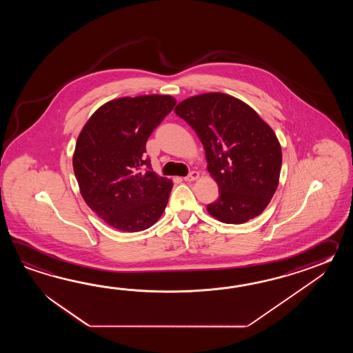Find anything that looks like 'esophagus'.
<instances>
[{
	"mask_svg": "<svg viewBox=\"0 0 353 353\" xmlns=\"http://www.w3.org/2000/svg\"><path fill=\"white\" fill-rule=\"evenodd\" d=\"M199 178V173L198 172H190V173L188 174L187 176L184 178L185 181H194V180L198 179Z\"/></svg>",
	"mask_w": 353,
	"mask_h": 353,
	"instance_id": "34e87169",
	"label": "esophagus"
}]
</instances>
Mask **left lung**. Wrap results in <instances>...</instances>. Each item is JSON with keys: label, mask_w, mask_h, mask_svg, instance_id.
I'll return each mask as SVG.
<instances>
[{"label": "left lung", "mask_w": 353, "mask_h": 353, "mask_svg": "<svg viewBox=\"0 0 353 353\" xmlns=\"http://www.w3.org/2000/svg\"><path fill=\"white\" fill-rule=\"evenodd\" d=\"M202 141L219 196L207 210L218 221L241 225L259 216L279 184L281 148L261 117L237 98L204 93L174 108Z\"/></svg>", "instance_id": "1"}]
</instances>
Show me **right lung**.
Masks as SVG:
<instances>
[{
	"label": "right lung",
	"instance_id": "add662e5",
	"mask_svg": "<svg viewBox=\"0 0 353 353\" xmlns=\"http://www.w3.org/2000/svg\"><path fill=\"white\" fill-rule=\"evenodd\" d=\"M174 105L170 96L119 98L99 107L78 137L73 168L81 194L116 230L143 231L165 210L173 183L152 172L145 152Z\"/></svg>",
	"mask_w": 353,
	"mask_h": 353
}]
</instances>
